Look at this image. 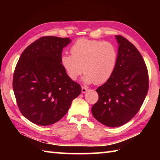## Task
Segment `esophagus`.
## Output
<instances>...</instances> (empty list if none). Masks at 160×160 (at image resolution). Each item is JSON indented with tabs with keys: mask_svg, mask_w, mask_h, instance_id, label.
<instances>
[{
	"mask_svg": "<svg viewBox=\"0 0 160 160\" xmlns=\"http://www.w3.org/2000/svg\"><path fill=\"white\" fill-rule=\"evenodd\" d=\"M89 90V89L87 88H85V87H82V93H85L86 92H88Z\"/></svg>",
	"mask_w": 160,
	"mask_h": 160,
	"instance_id": "1",
	"label": "esophagus"
}]
</instances>
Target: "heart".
<instances>
[{"mask_svg": "<svg viewBox=\"0 0 160 160\" xmlns=\"http://www.w3.org/2000/svg\"><path fill=\"white\" fill-rule=\"evenodd\" d=\"M70 53L61 56V64L71 80H76L83 72L85 82L102 85L112 78L117 66L118 49L111 42L80 39Z\"/></svg>", "mask_w": 160, "mask_h": 160, "instance_id": "heart-1", "label": "heart"}]
</instances>
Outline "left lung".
<instances>
[{
    "label": "left lung",
    "mask_w": 160,
    "mask_h": 160,
    "mask_svg": "<svg viewBox=\"0 0 160 160\" xmlns=\"http://www.w3.org/2000/svg\"><path fill=\"white\" fill-rule=\"evenodd\" d=\"M119 44L117 66L112 78L97 89L99 99L92 113L97 121L109 127L128 123L142 105L149 88L147 66L137 48L116 35Z\"/></svg>",
    "instance_id": "left-lung-1"
}]
</instances>
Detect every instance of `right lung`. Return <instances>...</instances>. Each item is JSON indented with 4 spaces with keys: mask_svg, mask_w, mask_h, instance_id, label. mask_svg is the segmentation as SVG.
<instances>
[{
    "mask_svg": "<svg viewBox=\"0 0 160 160\" xmlns=\"http://www.w3.org/2000/svg\"><path fill=\"white\" fill-rule=\"evenodd\" d=\"M69 38L45 36L29 45L16 65L12 88L20 112L37 125L53 124L66 115L81 93L61 64Z\"/></svg>",
    "mask_w": 160,
    "mask_h": 160,
    "instance_id": "add662e5",
    "label": "right lung"
}]
</instances>
